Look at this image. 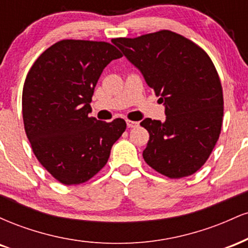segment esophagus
<instances>
[{
  "mask_svg": "<svg viewBox=\"0 0 248 248\" xmlns=\"http://www.w3.org/2000/svg\"><path fill=\"white\" fill-rule=\"evenodd\" d=\"M139 124V122L136 121H132V120H127V127L128 128H133V127H136Z\"/></svg>",
  "mask_w": 248,
  "mask_h": 248,
  "instance_id": "obj_1",
  "label": "esophagus"
}]
</instances>
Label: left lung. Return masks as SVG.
I'll return each instance as SVG.
<instances>
[{
    "label": "left lung",
    "mask_w": 248,
    "mask_h": 248,
    "mask_svg": "<svg viewBox=\"0 0 248 248\" xmlns=\"http://www.w3.org/2000/svg\"><path fill=\"white\" fill-rule=\"evenodd\" d=\"M144 77L166 107V121L147 118L143 158L169 178L192 175L203 167L223 124L220 79L207 53L169 30L112 41Z\"/></svg>",
    "instance_id": "8db88e82"
}]
</instances>
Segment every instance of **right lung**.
Returning <instances> with one entry per match:
<instances>
[{
	"instance_id": "1",
	"label": "right lung",
	"mask_w": 248,
	"mask_h": 248,
	"mask_svg": "<svg viewBox=\"0 0 248 248\" xmlns=\"http://www.w3.org/2000/svg\"><path fill=\"white\" fill-rule=\"evenodd\" d=\"M122 57L106 42L64 39L33 62L23 86L24 129L37 160L65 186L81 184L106 166L126 121L90 116L94 87Z\"/></svg>"
}]
</instances>
